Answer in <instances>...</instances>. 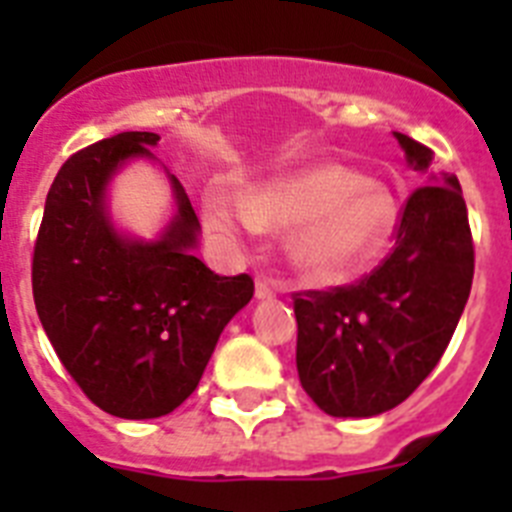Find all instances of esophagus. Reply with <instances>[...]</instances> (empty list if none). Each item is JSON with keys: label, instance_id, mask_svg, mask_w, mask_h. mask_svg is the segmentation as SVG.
<instances>
[{"label": "esophagus", "instance_id": "1", "mask_svg": "<svg viewBox=\"0 0 512 512\" xmlns=\"http://www.w3.org/2000/svg\"><path fill=\"white\" fill-rule=\"evenodd\" d=\"M274 295H277L274 282H269V279H256V297H259V300H271Z\"/></svg>", "mask_w": 512, "mask_h": 512}]
</instances>
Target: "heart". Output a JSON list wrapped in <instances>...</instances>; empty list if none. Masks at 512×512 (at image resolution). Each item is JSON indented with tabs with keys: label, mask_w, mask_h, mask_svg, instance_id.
<instances>
[{
	"label": "heart",
	"mask_w": 512,
	"mask_h": 512,
	"mask_svg": "<svg viewBox=\"0 0 512 512\" xmlns=\"http://www.w3.org/2000/svg\"><path fill=\"white\" fill-rule=\"evenodd\" d=\"M202 207L217 233L297 225L287 243L289 261L300 277L320 284L351 277L387 243L397 220L395 197L387 189L338 164L279 176L248 192L246 200L210 187Z\"/></svg>",
	"instance_id": "1"
}]
</instances>
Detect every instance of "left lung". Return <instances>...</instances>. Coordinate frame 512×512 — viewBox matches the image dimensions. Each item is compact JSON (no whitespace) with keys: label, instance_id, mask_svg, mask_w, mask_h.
Segmentation results:
<instances>
[{"label":"left lung","instance_id":"1","mask_svg":"<svg viewBox=\"0 0 512 512\" xmlns=\"http://www.w3.org/2000/svg\"><path fill=\"white\" fill-rule=\"evenodd\" d=\"M410 164L433 151L397 133ZM395 246L354 284L295 292L297 374L323 413L369 418L397 408L436 369L474 277V241L456 176L410 194Z\"/></svg>","mask_w":512,"mask_h":512}]
</instances>
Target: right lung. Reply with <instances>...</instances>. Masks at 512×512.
Listing matches in <instances>:
<instances>
[{
  "instance_id": "add662e5",
  "label": "right lung",
  "mask_w": 512,
  "mask_h": 512,
  "mask_svg": "<svg viewBox=\"0 0 512 512\" xmlns=\"http://www.w3.org/2000/svg\"><path fill=\"white\" fill-rule=\"evenodd\" d=\"M156 133H117L81 148L56 174L33 251V297L45 336L104 413L161 418L197 390L215 343L253 297L248 274L220 277L192 253L200 220L171 179L179 215L156 243L125 241L104 187Z\"/></svg>"
}]
</instances>
